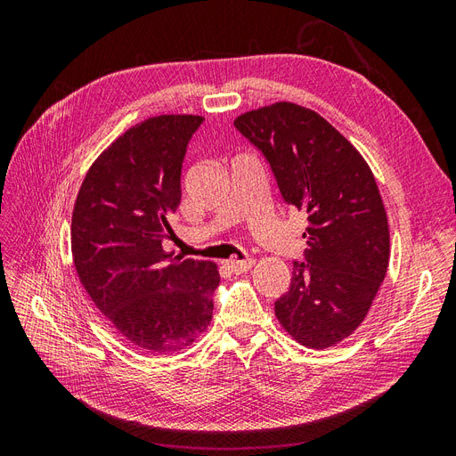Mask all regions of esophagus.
<instances>
[{"label":"esophagus","instance_id":"esophagus-1","mask_svg":"<svg viewBox=\"0 0 456 456\" xmlns=\"http://www.w3.org/2000/svg\"><path fill=\"white\" fill-rule=\"evenodd\" d=\"M230 272L233 273H245L249 272L253 266H255V260L253 258H245V260H238V258H232L226 262Z\"/></svg>","mask_w":456,"mask_h":456}]
</instances>
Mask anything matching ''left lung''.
Here are the masks:
<instances>
[{
	"label": "left lung",
	"mask_w": 456,
	"mask_h": 456,
	"mask_svg": "<svg viewBox=\"0 0 456 456\" xmlns=\"http://www.w3.org/2000/svg\"><path fill=\"white\" fill-rule=\"evenodd\" d=\"M233 126L265 156L285 203L308 218L305 262H293L275 315L302 346H335L362 325L388 270V218L375 176L314 110L275 102Z\"/></svg>",
	"instance_id": "obj_1"
}]
</instances>
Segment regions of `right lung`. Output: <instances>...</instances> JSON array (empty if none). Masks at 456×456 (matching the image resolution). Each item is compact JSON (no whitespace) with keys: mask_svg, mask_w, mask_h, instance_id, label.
Segmentation results:
<instances>
[{"mask_svg":"<svg viewBox=\"0 0 456 456\" xmlns=\"http://www.w3.org/2000/svg\"><path fill=\"white\" fill-rule=\"evenodd\" d=\"M201 116H156L99 156L72 215L74 266L94 306L142 354L188 348L209 325L220 275L209 260L167 255L169 216Z\"/></svg>","mask_w":456,"mask_h":456,"instance_id":"right-lung-1","label":"right lung"}]
</instances>
